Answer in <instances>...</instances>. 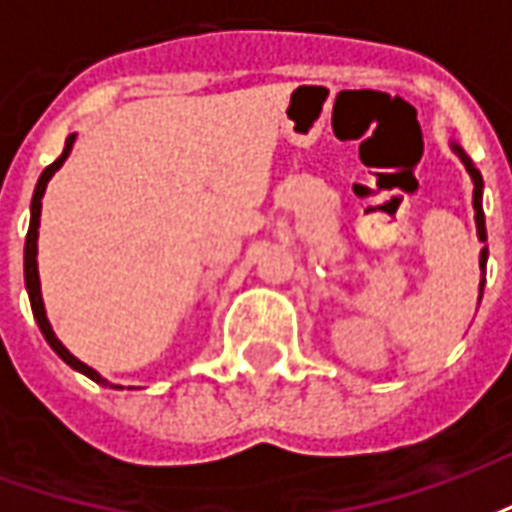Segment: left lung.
<instances>
[{
    "label": "left lung",
    "mask_w": 512,
    "mask_h": 512,
    "mask_svg": "<svg viewBox=\"0 0 512 512\" xmlns=\"http://www.w3.org/2000/svg\"><path fill=\"white\" fill-rule=\"evenodd\" d=\"M458 150V147H455ZM461 153V150H458ZM463 164H466V169H469V175H472L474 180V222H477V235H480V241H485V216H483V178H480V172L472 167V161L463 156ZM485 260H488V246H483V252H480V268L485 271ZM483 285L485 279L480 282V296H483Z\"/></svg>",
    "instance_id": "8db88e82"
}]
</instances>
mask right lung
<instances>
[{
  "label": "right lung",
  "mask_w": 512,
  "mask_h": 512,
  "mask_svg": "<svg viewBox=\"0 0 512 512\" xmlns=\"http://www.w3.org/2000/svg\"><path fill=\"white\" fill-rule=\"evenodd\" d=\"M73 142H76V134H71L68 139H65V150H62V156L54 161V164H49V167L43 169V175H40L38 186H35V194H32V219H29V233H27V244H24V282H27V293H29V304H32V315H35V321H38L40 332H43V337H46V343L57 351V356H60L62 362H68V365L73 367V370H79V373H84L87 378H93L95 384H104L106 381L98 373H95L93 367H87L84 362H79L76 356L65 348V345L57 340V334L51 332V323L49 318H46V310H43V299H40V279H38V260H35V255H38V224H40V200H43V191H46V183H49V178L57 172V169L62 167V161L68 158V153H71ZM115 389H123V386H115Z\"/></svg>",
  "instance_id": "obj_1"
}]
</instances>
